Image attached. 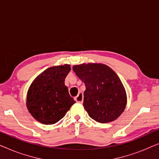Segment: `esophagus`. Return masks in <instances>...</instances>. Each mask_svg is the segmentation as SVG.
<instances>
[{"mask_svg":"<svg viewBox=\"0 0 159 159\" xmlns=\"http://www.w3.org/2000/svg\"><path fill=\"white\" fill-rule=\"evenodd\" d=\"M75 100L76 102H77V103H82L83 102V94H82V93L80 92L79 94L77 95V96H76L75 98Z\"/></svg>","mask_w":159,"mask_h":159,"instance_id":"esophagus-1","label":"esophagus"}]
</instances>
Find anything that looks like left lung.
Segmentation results:
<instances>
[{
    "mask_svg": "<svg viewBox=\"0 0 159 159\" xmlns=\"http://www.w3.org/2000/svg\"><path fill=\"white\" fill-rule=\"evenodd\" d=\"M85 84L83 106L89 116L100 123L116 119L127 104L126 92L120 79L110 67L101 64L73 66Z\"/></svg>",
    "mask_w": 159,
    "mask_h": 159,
    "instance_id": "1",
    "label": "left lung"
}]
</instances>
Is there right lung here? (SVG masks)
Instances as JSON below:
<instances>
[{
  "label": "right lung",
  "mask_w": 159,
  "mask_h": 159,
  "mask_svg": "<svg viewBox=\"0 0 159 159\" xmlns=\"http://www.w3.org/2000/svg\"><path fill=\"white\" fill-rule=\"evenodd\" d=\"M70 65L52 66L40 74L30 86L27 106L32 116L44 125L61 119L75 103L64 82Z\"/></svg>",
  "instance_id": "add662e5"
}]
</instances>
